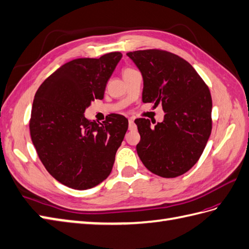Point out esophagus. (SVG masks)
Wrapping results in <instances>:
<instances>
[{
    "label": "esophagus",
    "instance_id": "obj_1",
    "mask_svg": "<svg viewBox=\"0 0 249 249\" xmlns=\"http://www.w3.org/2000/svg\"><path fill=\"white\" fill-rule=\"evenodd\" d=\"M136 125L134 124V120L133 119H129V130H135Z\"/></svg>",
    "mask_w": 249,
    "mask_h": 249
}]
</instances>
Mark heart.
<instances>
[{
	"label": "heart",
	"instance_id": "1",
	"mask_svg": "<svg viewBox=\"0 0 249 249\" xmlns=\"http://www.w3.org/2000/svg\"><path fill=\"white\" fill-rule=\"evenodd\" d=\"M132 71L131 69H126V70H124V72H125V71Z\"/></svg>",
	"mask_w": 249,
	"mask_h": 249
}]
</instances>
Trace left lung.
I'll return each instance as SVG.
<instances>
[{"label":"left lung","mask_w":249,"mask_h":249,"mask_svg":"<svg viewBox=\"0 0 249 249\" xmlns=\"http://www.w3.org/2000/svg\"><path fill=\"white\" fill-rule=\"evenodd\" d=\"M126 54L142 72V102H160L165 112L161 123L152 121L154 126L149 119H135L141 134L137 154L159 177H179L196 165L211 134L210 90L192 65L177 54L159 50Z\"/></svg>","instance_id":"left-lung-1"}]
</instances>
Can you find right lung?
<instances>
[{
	"label": "right lung",
	"instance_id": "obj_1",
	"mask_svg": "<svg viewBox=\"0 0 249 249\" xmlns=\"http://www.w3.org/2000/svg\"><path fill=\"white\" fill-rule=\"evenodd\" d=\"M119 52L99 59H75L41 84L35 95L29 130L40 160L59 183L86 190L110 175L129 121L111 114L97 124L84 112L102 99L120 61Z\"/></svg>",
	"mask_w": 249,
	"mask_h": 249
}]
</instances>
